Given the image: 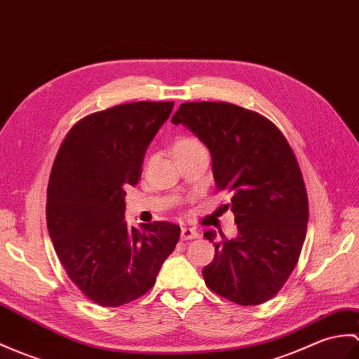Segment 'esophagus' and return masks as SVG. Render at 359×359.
Here are the masks:
<instances>
[{
    "instance_id": "esophagus-1",
    "label": "esophagus",
    "mask_w": 359,
    "mask_h": 359,
    "mask_svg": "<svg viewBox=\"0 0 359 359\" xmlns=\"http://www.w3.org/2000/svg\"><path fill=\"white\" fill-rule=\"evenodd\" d=\"M198 237V232L193 228H182L180 232V238L182 240H194Z\"/></svg>"
}]
</instances>
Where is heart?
<instances>
[{
	"instance_id": "b5f03b06",
	"label": "heart",
	"mask_w": 359,
	"mask_h": 359,
	"mask_svg": "<svg viewBox=\"0 0 359 359\" xmlns=\"http://www.w3.org/2000/svg\"><path fill=\"white\" fill-rule=\"evenodd\" d=\"M200 147H202V144L193 137H179L176 142H174L172 153H174V156L185 154V153L193 151V149L200 148Z\"/></svg>"
}]
</instances>
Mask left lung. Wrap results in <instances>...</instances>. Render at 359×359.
Listing matches in <instances>:
<instances>
[{"label": "left lung", "mask_w": 359, "mask_h": 359, "mask_svg": "<svg viewBox=\"0 0 359 359\" xmlns=\"http://www.w3.org/2000/svg\"><path fill=\"white\" fill-rule=\"evenodd\" d=\"M171 121L210 148L215 187L231 196L238 229L232 240L203 234L215 246L202 271L206 286L240 306L268 302L295 269L309 220L292 148L268 118L229 102H185Z\"/></svg>", "instance_id": "obj_1"}]
</instances>
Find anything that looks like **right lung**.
<instances>
[{"label": "right lung", "mask_w": 359, "mask_h": 359, "mask_svg": "<svg viewBox=\"0 0 359 359\" xmlns=\"http://www.w3.org/2000/svg\"><path fill=\"white\" fill-rule=\"evenodd\" d=\"M174 102H130L91 113L57 149L47 187V228L69 278L91 302L118 307L145 295L180 237L153 222L127 228L125 191L142 176L149 142Z\"/></svg>", "instance_id": "add662e5"}]
</instances>
